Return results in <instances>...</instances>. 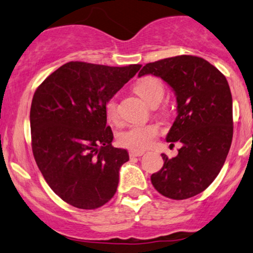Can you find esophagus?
<instances>
[{
	"label": "esophagus",
	"mask_w": 253,
	"mask_h": 253,
	"mask_svg": "<svg viewBox=\"0 0 253 253\" xmlns=\"http://www.w3.org/2000/svg\"><path fill=\"white\" fill-rule=\"evenodd\" d=\"M143 154H144L143 151H135V150L129 151V156L130 157H139V156H142Z\"/></svg>",
	"instance_id": "34e87169"
}]
</instances>
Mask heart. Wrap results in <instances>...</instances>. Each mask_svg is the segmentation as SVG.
<instances>
[{"instance_id": "heart-1", "label": "heart", "mask_w": 253, "mask_h": 253, "mask_svg": "<svg viewBox=\"0 0 253 253\" xmlns=\"http://www.w3.org/2000/svg\"><path fill=\"white\" fill-rule=\"evenodd\" d=\"M134 90L147 104L161 102L164 95L163 84L154 76H144L135 83ZM107 119L116 121L118 118V104L116 98H110L105 104ZM160 127L154 124L133 125L119 135V142L132 150L142 151L153 146L160 135Z\"/></svg>"}]
</instances>
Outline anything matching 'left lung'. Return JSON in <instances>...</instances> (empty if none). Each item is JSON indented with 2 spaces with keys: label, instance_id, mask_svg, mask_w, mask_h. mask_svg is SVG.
Instances as JSON below:
<instances>
[{
  "label": "left lung",
  "instance_id": "obj_1",
  "mask_svg": "<svg viewBox=\"0 0 253 253\" xmlns=\"http://www.w3.org/2000/svg\"><path fill=\"white\" fill-rule=\"evenodd\" d=\"M161 77L177 98V118L167 141L180 142L176 157L150 179L164 197L184 200L206 190L220 172L234 132L232 97L225 76L199 56L178 55L147 63L143 75Z\"/></svg>",
  "mask_w": 253,
  "mask_h": 253
}]
</instances>
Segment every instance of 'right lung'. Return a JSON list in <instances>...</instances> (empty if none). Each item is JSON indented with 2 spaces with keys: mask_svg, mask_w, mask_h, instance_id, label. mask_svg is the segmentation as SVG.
I'll return each mask as SVG.
<instances>
[{
  "mask_svg": "<svg viewBox=\"0 0 253 253\" xmlns=\"http://www.w3.org/2000/svg\"><path fill=\"white\" fill-rule=\"evenodd\" d=\"M140 68L72 61L37 87L30 111L33 156L67 204L96 210L116 193L120 167L129 156L112 146L105 104Z\"/></svg>",
  "mask_w": 253,
  "mask_h": 253,
  "instance_id": "right-lung-1",
  "label": "right lung"
}]
</instances>
